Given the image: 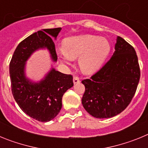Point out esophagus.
<instances>
[{"mask_svg": "<svg viewBox=\"0 0 148 148\" xmlns=\"http://www.w3.org/2000/svg\"><path fill=\"white\" fill-rule=\"evenodd\" d=\"M80 82V78L78 76H74L73 77V83L77 84Z\"/></svg>", "mask_w": 148, "mask_h": 148, "instance_id": "1", "label": "esophagus"}]
</instances>
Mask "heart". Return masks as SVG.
<instances>
[{
	"instance_id": "1",
	"label": "heart",
	"mask_w": 148,
	"mask_h": 148,
	"mask_svg": "<svg viewBox=\"0 0 148 148\" xmlns=\"http://www.w3.org/2000/svg\"><path fill=\"white\" fill-rule=\"evenodd\" d=\"M63 49L58 50L59 58L66 63L78 58V64L84 73L90 74L102 66L110 52V44L106 38L93 35L70 36L63 41Z\"/></svg>"
}]
</instances>
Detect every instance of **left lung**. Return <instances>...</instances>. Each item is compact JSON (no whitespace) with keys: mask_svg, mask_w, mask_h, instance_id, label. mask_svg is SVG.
I'll list each match as a JSON object with an SVG mask.
<instances>
[{"mask_svg":"<svg viewBox=\"0 0 148 148\" xmlns=\"http://www.w3.org/2000/svg\"><path fill=\"white\" fill-rule=\"evenodd\" d=\"M140 79L138 57L133 46L118 36L115 52L98 72L82 80L83 107L95 118H110L131 102Z\"/></svg>","mask_w":148,"mask_h":148,"instance_id":"1","label":"left lung"}]
</instances>
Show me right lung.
<instances>
[{"label":"right lung","instance_id":"right-lung-1","mask_svg":"<svg viewBox=\"0 0 148 148\" xmlns=\"http://www.w3.org/2000/svg\"><path fill=\"white\" fill-rule=\"evenodd\" d=\"M61 28L45 29L23 40L15 49L10 63V75L13 97L21 109L31 118L42 122L53 119L62 108V97L73 86V75L55 69L44 80L33 84L24 75L25 62L39 48L47 47L54 61L58 58L53 38H56Z\"/></svg>","mask_w":148,"mask_h":148}]
</instances>
